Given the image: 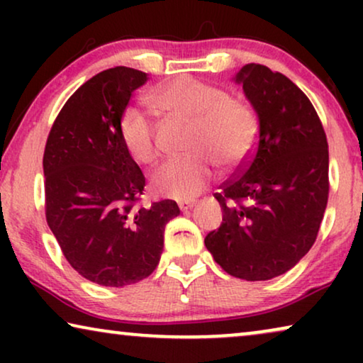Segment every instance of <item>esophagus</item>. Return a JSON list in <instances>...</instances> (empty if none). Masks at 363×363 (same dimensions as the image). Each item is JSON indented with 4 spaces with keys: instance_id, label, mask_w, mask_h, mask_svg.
<instances>
[{
    "instance_id": "1",
    "label": "esophagus",
    "mask_w": 363,
    "mask_h": 363,
    "mask_svg": "<svg viewBox=\"0 0 363 363\" xmlns=\"http://www.w3.org/2000/svg\"><path fill=\"white\" fill-rule=\"evenodd\" d=\"M178 206H180L182 211H188V210H191L193 206H195V201H180V203H178Z\"/></svg>"
}]
</instances>
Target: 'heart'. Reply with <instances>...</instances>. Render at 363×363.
Segmentation results:
<instances>
[{"label": "heart", "instance_id": "b5f03b06", "mask_svg": "<svg viewBox=\"0 0 363 363\" xmlns=\"http://www.w3.org/2000/svg\"><path fill=\"white\" fill-rule=\"evenodd\" d=\"M152 106L168 117L190 123L186 150L158 168L152 185L158 193L177 200L196 196L215 178L216 163L225 170L242 165L255 150L259 117L242 99L230 97L225 89L191 77H178L150 96ZM121 140L128 155L140 165L158 157L157 123L137 107L123 111L118 122Z\"/></svg>", "mask_w": 363, "mask_h": 363}]
</instances>
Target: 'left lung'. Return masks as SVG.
<instances>
[{
    "label": "left lung",
    "instance_id": "8db88e82",
    "mask_svg": "<svg viewBox=\"0 0 363 363\" xmlns=\"http://www.w3.org/2000/svg\"><path fill=\"white\" fill-rule=\"evenodd\" d=\"M259 117L240 173L215 193L223 223L205 238L228 274L267 281L307 255L329 198V145L314 106L284 74L246 64L236 74Z\"/></svg>",
    "mask_w": 363,
    "mask_h": 363
}]
</instances>
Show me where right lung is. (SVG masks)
Returning <instances> with one entry per match:
<instances>
[{
	"mask_svg": "<svg viewBox=\"0 0 363 363\" xmlns=\"http://www.w3.org/2000/svg\"><path fill=\"white\" fill-rule=\"evenodd\" d=\"M147 74L112 67L84 82L59 112L44 148L46 220L69 264L86 279L123 287L155 271L177 201L140 206L145 177L118 122Z\"/></svg>",
	"mask_w": 363,
	"mask_h": 363,
	"instance_id": "obj_1",
	"label": "right lung"
}]
</instances>
